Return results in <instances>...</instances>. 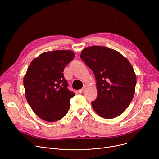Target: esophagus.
<instances>
[{
	"label": "esophagus",
	"instance_id": "34e87169",
	"mask_svg": "<svg viewBox=\"0 0 159 159\" xmlns=\"http://www.w3.org/2000/svg\"><path fill=\"white\" fill-rule=\"evenodd\" d=\"M85 89H86V85H84L83 88H82L80 90H79V93H83L85 91Z\"/></svg>",
	"mask_w": 159,
	"mask_h": 159
}]
</instances>
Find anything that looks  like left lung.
I'll return each mask as SVG.
<instances>
[{
    "label": "left lung",
    "mask_w": 159,
    "mask_h": 159,
    "mask_svg": "<svg viewBox=\"0 0 159 159\" xmlns=\"http://www.w3.org/2000/svg\"><path fill=\"white\" fill-rule=\"evenodd\" d=\"M80 57L96 80L98 96L91 102L94 110L105 119L119 116L134 95L136 75L133 67L118 51L104 46L86 48Z\"/></svg>",
    "instance_id": "obj_1"
}]
</instances>
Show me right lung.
Masks as SVG:
<instances>
[{"label":"right lung","instance_id":"add662e5","mask_svg":"<svg viewBox=\"0 0 159 159\" xmlns=\"http://www.w3.org/2000/svg\"><path fill=\"white\" fill-rule=\"evenodd\" d=\"M75 56L70 50L48 51L34 58L28 66L23 79L26 99L41 119L56 122L68 113L75 94L68 89L63 70Z\"/></svg>","mask_w":159,"mask_h":159}]
</instances>
